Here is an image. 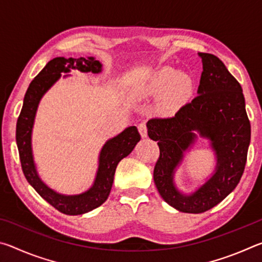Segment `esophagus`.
Segmentation results:
<instances>
[{"instance_id":"34e87169","label":"esophagus","mask_w":262,"mask_h":262,"mask_svg":"<svg viewBox=\"0 0 262 262\" xmlns=\"http://www.w3.org/2000/svg\"><path fill=\"white\" fill-rule=\"evenodd\" d=\"M137 129H139L142 137H147L148 136V128H147V125H145V122L139 123V126H137Z\"/></svg>"}]
</instances>
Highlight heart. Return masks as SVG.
<instances>
[{"instance_id": "heart-1", "label": "heart", "mask_w": 262, "mask_h": 262, "mask_svg": "<svg viewBox=\"0 0 262 262\" xmlns=\"http://www.w3.org/2000/svg\"><path fill=\"white\" fill-rule=\"evenodd\" d=\"M149 94H162L164 108H173L187 100L193 92V81L188 75L179 74L171 67H164L155 74L147 88Z\"/></svg>"}]
</instances>
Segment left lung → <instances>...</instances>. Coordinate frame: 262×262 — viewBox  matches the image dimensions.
I'll return each mask as SVG.
<instances>
[{"mask_svg":"<svg viewBox=\"0 0 262 262\" xmlns=\"http://www.w3.org/2000/svg\"><path fill=\"white\" fill-rule=\"evenodd\" d=\"M202 59L198 96L170 118H152L148 135L157 141L159 157L154 181L163 200L179 211L200 214L219 205L236 188L247 159L251 123L241 84L219 57L199 53ZM194 131L211 140L216 152L214 176L196 192L184 195L175 189L173 172L196 138Z\"/></svg>","mask_w":262,"mask_h":262,"instance_id":"obj_1","label":"left lung"}]
</instances>
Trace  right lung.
Here are the masks:
<instances>
[{"instance_id": "obj_1", "label": "right lung", "mask_w": 262, "mask_h": 262, "mask_svg": "<svg viewBox=\"0 0 262 262\" xmlns=\"http://www.w3.org/2000/svg\"><path fill=\"white\" fill-rule=\"evenodd\" d=\"M70 69H78L83 73H99L101 64L94 57L64 59L60 56L48 62L45 68L30 83L26 91L23 107L17 120L16 142L21 170L26 180L37 190V193L62 214L82 215L96 209L107 200L118 163L133 151L137 142L141 140V135L137 132V128L132 126L106 142L100 151L99 167L95 184L86 192L78 195H62L48 188L39 178L35 170L31 149V132L41 97L60 78L61 73H68Z\"/></svg>"}]
</instances>
